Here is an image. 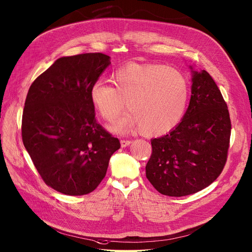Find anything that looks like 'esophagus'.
I'll return each instance as SVG.
<instances>
[{"label":"esophagus","mask_w":252,"mask_h":252,"mask_svg":"<svg viewBox=\"0 0 252 252\" xmlns=\"http://www.w3.org/2000/svg\"><path fill=\"white\" fill-rule=\"evenodd\" d=\"M129 144H132V141L130 140H120V145H122V147H126Z\"/></svg>","instance_id":"esophagus-1"}]
</instances>
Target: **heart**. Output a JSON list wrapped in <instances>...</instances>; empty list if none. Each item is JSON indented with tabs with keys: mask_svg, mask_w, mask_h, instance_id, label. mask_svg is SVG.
Returning a JSON list of instances; mask_svg holds the SVG:
<instances>
[{
	"mask_svg": "<svg viewBox=\"0 0 252 252\" xmlns=\"http://www.w3.org/2000/svg\"><path fill=\"white\" fill-rule=\"evenodd\" d=\"M111 80L113 86L94 82L90 99L108 122H114L126 102L129 112L111 126L115 133L143 129L148 136H163L179 125L187 111L188 80L167 65L129 63L113 72Z\"/></svg>",
	"mask_w": 252,
	"mask_h": 252,
	"instance_id": "obj_1",
	"label": "heart"
}]
</instances>
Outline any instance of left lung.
<instances>
[{
	"label": "left lung",
	"mask_w": 252,
	"mask_h": 252,
	"mask_svg": "<svg viewBox=\"0 0 252 252\" xmlns=\"http://www.w3.org/2000/svg\"><path fill=\"white\" fill-rule=\"evenodd\" d=\"M191 70V96L179 125L151 140L146 177L170 196L195 193L216 180L227 158L231 119L222 94L205 70Z\"/></svg>",
	"instance_id": "obj_1"
}]
</instances>
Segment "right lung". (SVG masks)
Masks as SVG:
<instances>
[{
	"mask_svg": "<svg viewBox=\"0 0 252 252\" xmlns=\"http://www.w3.org/2000/svg\"><path fill=\"white\" fill-rule=\"evenodd\" d=\"M104 53L63 57L32 83L23 113L24 145L48 187L68 195L94 190L119 140L96 123L92 85L110 64Z\"/></svg>",
	"mask_w": 252,
	"mask_h": 252,
	"instance_id": "1",
	"label": "right lung"
}]
</instances>
